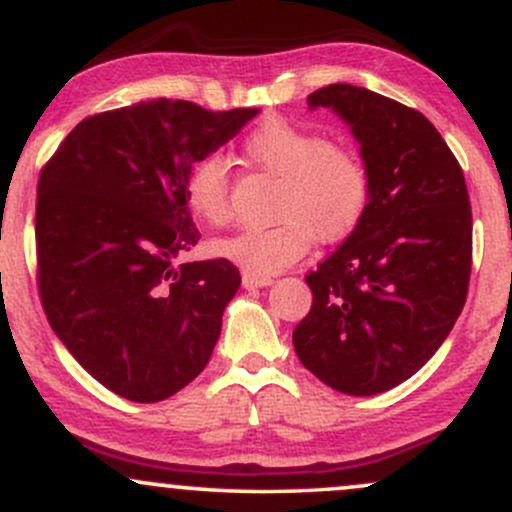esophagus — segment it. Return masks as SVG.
<instances>
[{"instance_id":"34e87169","label":"esophagus","mask_w":512,"mask_h":512,"mask_svg":"<svg viewBox=\"0 0 512 512\" xmlns=\"http://www.w3.org/2000/svg\"><path fill=\"white\" fill-rule=\"evenodd\" d=\"M272 284V276H257V274H243V286L245 289H262V286Z\"/></svg>"}]
</instances>
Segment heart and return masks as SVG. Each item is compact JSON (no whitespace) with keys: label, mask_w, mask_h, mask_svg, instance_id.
I'll use <instances>...</instances> for the list:
<instances>
[{"label":"heart","mask_w":512,"mask_h":512,"mask_svg":"<svg viewBox=\"0 0 512 512\" xmlns=\"http://www.w3.org/2000/svg\"><path fill=\"white\" fill-rule=\"evenodd\" d=\"M252 166L281 180L267 228H243L211 245L214 255L243 272L272 276L308 255L317 238L339 243L361 223L370 199V175L351 146L330 142L315 129L284 117H267L243 139ZM228 168L221 156H204L185 180L187 207L197 221L219 228L231 219Z\"/></svg>","instance_id":"heart-1"}]
</instances>
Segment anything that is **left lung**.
<instances>
[{"label": "left lung", "mask_w": 512, "mask_h": 512, "mask_svg": "<svg viewBox=\"0 0 512 512\" xmlns=\"http://www.w3.org/2000/svg\"><path fill=\"white\" fill-rule=\"evenodd\" d=\"M354 132L370 175L361 223L305 276L313 305L293 330L310 373L368 397L411 378L467 301L472 207L460 163L419 110L351 84L308 96Z\"/></svg>", "instance_id": "left-lung-1"}]
</instances>
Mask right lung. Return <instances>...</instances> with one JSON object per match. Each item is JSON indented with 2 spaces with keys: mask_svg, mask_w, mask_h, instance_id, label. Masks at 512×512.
Listing matches in <instances>:
<instances>
[{
  "mask_svg": "<svg viewBox=\"0 0 512 512\" xmlns=\"http://www.w3.org/2000/svg\"><path fill=\"white\" fill-rule=\"evenodd\" d=\"M257 113L134 103L81 120L40 170V301L69 354L115 395L161 402L209 363L240 272L223 257L180 262L199 240L185 180Z\"/></svg>",
  "mask_w": 512,
  "mask_h": 512,
  "instance_id": "obj_1",
  "label": "right lung"
}]
</instances>
